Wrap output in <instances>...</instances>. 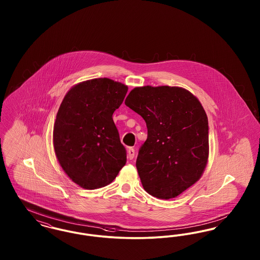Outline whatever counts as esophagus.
I'll use <instances>...</instances> for the list:
<instances>
[{"label": "esophagus", "mask_w": 260, "mask_h": 260, "mask_svg": "<svg viewBox=\"0 0 260 260\" xmlns=\"http://www.w3.org/2000/svg\"><path fill=\"white\" fill-rule=\"evenodd\" d=\"M134 157H135V149L133 148V147H129V148L127 149V158L129 160H133Z\"/></svg>", "instance_id": "esophagus-1"}]
</instances>
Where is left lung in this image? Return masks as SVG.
Segmentation results:
<instances>
[{"label": "left lung", "mask_w": 260, "mask_h": 260, "mask_svg": "<svg viewBox=\"0 0 260 260\" xmlns=\"http://www.w3.org/2000/svg\"><path fill=\"white\" fill-rule=\"evenodd\" d=\"M124 104L145 121L148 136L136 169L144 190L175 198L195 184L209 160V122L199 99L180 87H135Z\"/></svg>", "instance_id": "left-lung-1"}]
</instances>
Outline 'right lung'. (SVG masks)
Wrapping results in <instances>:
<instances>
[{"mask_svg": "<svg viewBox=\"0 0 260 260\" xmlns=\"http://www.w3.org/2000/svg\"><path fill=\"white\" fill-rule=\"evenodd\" d=\"M127 86L108 78L81 82L65 94L56 114L52 141L62 170L87 190L110 184L125 165L113 113Z\"/></svg>", "mask_w": 260, "mask_h": 260, "instance_id": "right-lung-1", "label": "right lung"}]
</instances>
